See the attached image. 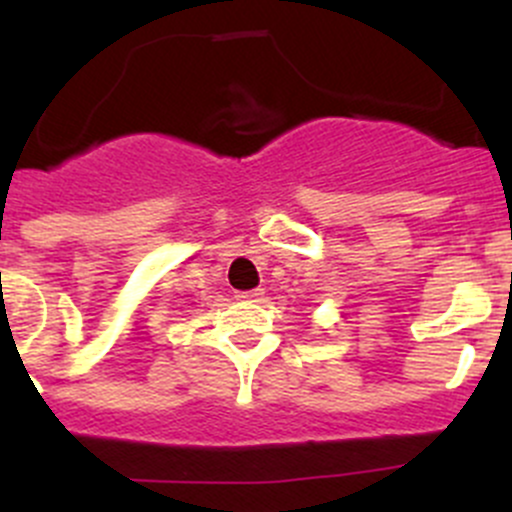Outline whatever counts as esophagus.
<instances>
[{
	"instance_id": "34e87169",
	"label": "esophagus",
	"mask_w": 512,
	"mask_h": 512,
	"mask_svg": "<svg viewBox=\"0 0 512 512\" xmlns=\"http://www.w3.org/2000/svg\"><path fill=\"white\" fill-rule=\"evenodd\" d=\"M262 294H265V292H262V289L257 287V289H247V292H237L235 297L242 299V302H257V299H260Z\"/></svg>"
}]
</instances>
